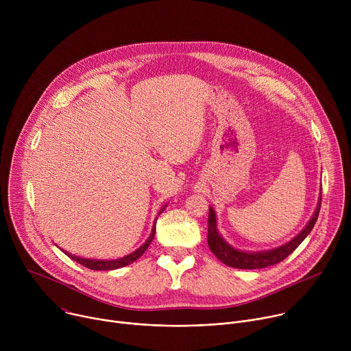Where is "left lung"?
<instances>
[{
  "mask_svg": "<svg viewBox=\"0 0 351 351\" xmlns=\"http://www.w3.org/2000/svg\"><path fill=\"white\" fill-rule=\"evenodd\" d=\"M322 193V191H321ZM321 208V195L318 198V204L317 208L308 221V223L303 228V230L297 233L291 240L287 243L271 248V250H264V252H243V250L234 248L230 245L219 233L218 230V222H217V214L213 207H210V214H208V247L214 256L222 261L225 265L232 267V268H239V269H260V268H267L271 265H275L280 261H283L287 256H290L294 250L302 244V241L310 234L313 230L318 214Z\"/></svg>",
  "mask_w": 351,
  "mask_h": 351,
  "instance_id": "8db88e82",
  "label": "left lung"
}]
</instances>
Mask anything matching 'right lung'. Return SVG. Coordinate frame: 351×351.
Here are the masks:
<instances>
[{"instance_id": "right-lung-1", "label": "right lung", "mask_w": 351, "mask_h": 351, "mask_svg": "<svg viewBox=\"0 0 351 351\" xmlns=\"http://www.w3.org/2000/svg\"><path fill=\"white\" fill-rule=\"evenodd\" d=\"M165 207H167V204L160 210L158 215L164 213ZM157 219H158V217L154 219V225H153L152 233H149L148 239H147V240H145V241H144V243H143L137 250H134L133 253H130V254H128V256H125V257H122V258H117V260H95V258H83V257L73 256V254H71V253L65 252V250H62V248H61V250H62V252H64L69 258H72L73 261H76L77 264H80V265H83V267L88 268V269H94V271H112V269H118V268H122V267H126V265H129V264L134 263L136 260H138V258L144 254V252H145V250L148 248V245L152 244V241H153V239H154Z\"/></svg>"}]
</instances>
